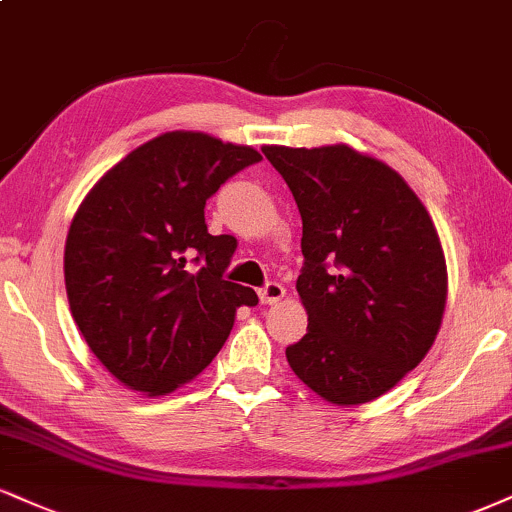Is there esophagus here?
Returning a JSON list of instances; mask_svg holds the SVG:
<instances>
[{"label": "esophagus", "mask_w": 512, "mask_h": 512, "mask_svg": "<svg viewBox=\"0 0 512 512\" xmlns=\"http://www.w3.org/2000/svg\"><path fill=\"white\" fill-rule=\"evenodd\" d=\"M283 295H286V288H283L281 283H276V281L267 283V286L260 288V300H262V305H274V303H279Z\"/></svg>", "instance_id": "obj_1"}]
</instances>
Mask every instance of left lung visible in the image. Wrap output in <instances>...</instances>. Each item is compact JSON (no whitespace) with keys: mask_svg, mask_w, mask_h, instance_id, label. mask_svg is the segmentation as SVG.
<instances>
[{"mask_svg":"<svg viewBox=\"0 0 512 512\" xmlns=\"http://www.w3.org/2000/svg\"><path fill=\"white\" fill-rule=\"evenodd\" d=\"M303 217L307 334L288 365L317 396L360 405L424 360L448 295L439 233L389 164L348 145H264Z\"/></svg>","mask_w":512,"mask_h":512,"instance_id":"obj_1","label":"left lung"}]
</instances>
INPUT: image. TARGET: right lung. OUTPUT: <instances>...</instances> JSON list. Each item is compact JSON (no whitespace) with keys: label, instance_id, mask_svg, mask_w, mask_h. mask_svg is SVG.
<instances>
[{"label":"right lung","instance_id":"1","mask_svg":"<svg viewBox=\"0 0 512 512\" xmlns=\"http://www.w3.org/2000/svg\"><path fill=\"white\" fill-rule=\"evenodd\" d=\"M260 159L248 145L171 131L135 147L80 202L64 250L71 315L128 389L164 396L195 379L238 307L257 305L252 288L224 279L236 238L207 231L205 205Z\"/></svg>","mask_w":512,"mask_h":512}]
</instances>
